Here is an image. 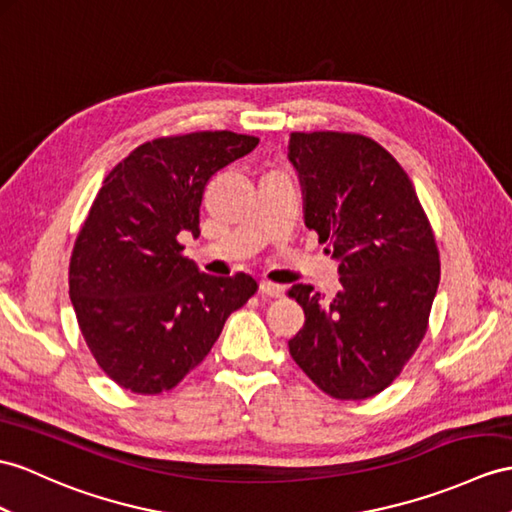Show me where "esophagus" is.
I'll return each instance as SVG.
<instances>
[{
	"instance_id": "1",
	"label": "esophagus",
	"mask_w": 512,
	"mask_h": 512,
	"mask_svg": "<svg viewBox=\"0 0 512 512\" xmlns=\"http://www.w3.org/2000/svg\"><path fill=\"white\" fill-rule=\"evenodd\" d=\"M260 293L267 295V297H282L284 286L273 284V282H260Z\"/></svg>"
}]
</instances>
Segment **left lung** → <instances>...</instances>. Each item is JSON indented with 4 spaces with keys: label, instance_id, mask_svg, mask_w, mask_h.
<instances>
[{
    "label": "left lung",
    "instance_id": "left-lung-1",
    "mask_svg": "<svg viewBox=\"0 0 512 512\" xmlns=\"http://www.w3.org/2000/svg\"><path fill=\"white\" fill-rule=\"evenodd\" d=\"M304 223L339 263L332 297L310 284L289 295L304 328L289 352L336 400H365L400 376L428 328L441 280L439 249L415 186L384 147L360 134L293 132Z\"/></svg>",
    "mask_w": 512,
    "mask_h": 512
}]
</instances>
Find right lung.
I'll return each mask as SVG.
<instances>
[{"mask_svg":"<svg viewBox=\"0 0 512 512\" xmlns=\"http://www.w3.org/2000/svg\"><path fill=\"white\" fill-rule=\"evenodd\" d=\"M256 145L228 130L156 139L106 176L73 247L69 295L97 365L123 389H173L256 293L245 273H202L180 243L199 236L210 178Z\"/></svg>","mask_w":512,"mask_h":512,"instance_id":"1","label":"right lung"}]
</instances>
